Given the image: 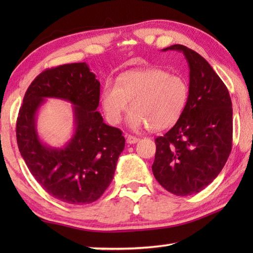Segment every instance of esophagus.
Returning <instances> with one entry per match:
<instances>
[{
	"label": "esophagus",
	"instance_id": "34e87169",
	"mask_svg": "<svg viewBox=\"0 0 253 253\" xmlns=\"http://www.w3.org/2000/svg\"><path fill=\"white\" fill-rule=\"evenodd\" d=\"M126 140H127V143H128V144H136V143L138 142V140H139V138H138V137H135V136L128 135V136L126 137Z\"/></svg>",
	"mask_w": 253,
	"mask_h": 253
}]
</instances>
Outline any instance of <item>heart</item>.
Instances as JSON below:
<instances>
[{"instance_id": "b5f03b06", "label": "heart", "mask_w": 253, "mask_h": 253, "mask_svg": "<svg viewBox=\"0 0 253 253\" xmlns=\"http://www.w3.org/2000/svg\"><path fill=\"white\" fill-rule=\"evenodd\" d=\"M188 93V84L183 77L162 68H145L124 72L117 84L107 83L101 104L111 124L122 122L130 102L128 125L134 129L148 126L151 130H163L182 117Z\"/></svg>"}]
</instances>
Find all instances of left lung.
<instances>
[{
  "label": "left lung",
  "instance_id": "left-lung-1",
  "mask_svg": "<svg viewBox=\"0 0 253 253\" xmlns=\"http://www.w3.org/2000/svg\"><path fill=\"white\" fill-rule=\"evenodd\" d=\"M190 69L188 101L182 117L164 136L155 139L152 169L170 193H199L223 169L232 148V102L223 81L195 51L174 44Z\"/></svg>",
  "mask_w": 253,
  "mask_h": 253
}]
</instances>
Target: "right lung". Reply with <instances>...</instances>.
I'll use <instances>...</instances> for the list:
<instances>
[{
    "label": "right lung",
    "mask_w": 253,
    "mask_h": 253,
    "mask_svg": "<svg viewBox=\"0 0 253 253\" xmlns=\"http://www.w3.org/2000/svg\"><path fill=\"white\" fill-rule=\"evenodd\" d=\"M100 83L85 62L62 65L42 72L30 84L16 122L21 156L37 182L53 198L69 204L95 202L114 178L125 147L122 130L104 123ZM70 102L74 134L61 148L42 142L36 116L45 99Z\"/></svg>",
    "instance_id": "obj_1"
}]
</instances>
